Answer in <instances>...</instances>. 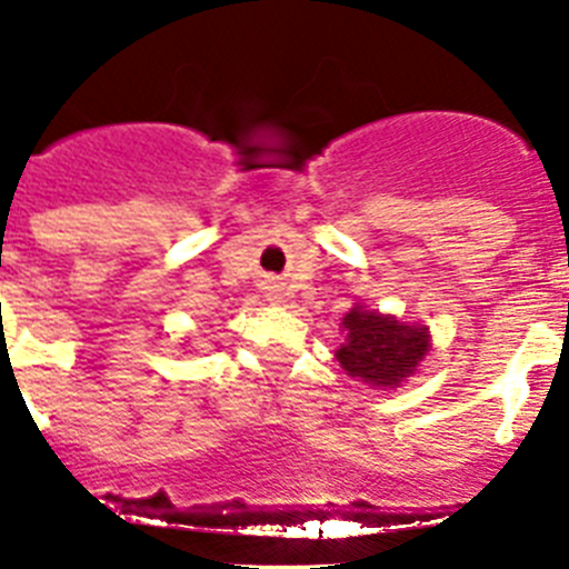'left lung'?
Listing matches in <instances>:
<instances>
[{
    "label": "left lung",
    "mask_w": 569,
    "mask_h": 569,
    "mask_svg": "<svg viewBox=\"0 0 569 569\" xmlns=\"http://www.w3.org/2000/svg\"><path fill=\"white\" fill-rule=\"evenodd\" d=\"M348 339L337 350V359L350 376L376 387H398L421 365L429 350V331L418 326H405L396 317H381L362 306L345 315L342 320Z\"/></svg>",
    "instance_id": "8db88e82"
}]
</instances>
